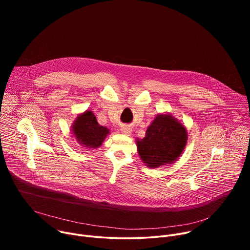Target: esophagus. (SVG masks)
Instances as JSON below:
<instances>
[{
    "mask_svg": "<svg viewBox=\"0 0 250 250\" xmlns=\"http://www.w3.org/2000/svg\"><path fill=\"white\" fill-rule=\"evenodd\" d=\"M121 131L124 134H125V135H130L131 132H132V128L130 126H128V125H124V126H122Z\"/></svg>",
    "mask_w": 250,
    "mask_h": 250,
    "instance_id": "34e87169",
    "label": "esophagus"
}]
</instances>
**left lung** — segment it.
I'll return each instance as SVG.
<instances>
[{
    "mask_svg": "<svg viewBox=\"0 0 250 250\" xmlns=\"http://www.w3.org/2000/svg\"><path fill=\"white\" fill-rule=\"evenodd\" d=\"M188 140L185 125L171 114H159L148 125L146 136L136 138L138 155L147 167L158 168L174 163Z\"/></svg>",
    "mask_w": 250,
    "mask_h": 250,
    "instance_id": "1",
    "label": "left lung"
}]
</instances>
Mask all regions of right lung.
<instances>
[{
  "mask_svg": "<svg viewBox=\"0 0 250 250\" xmlns=\"http://www.w3.org/2000/svg\"><path fill=\"white\" fill-rule=\"evenodd\" d=\"M71 130L78 144L87 149L100 147L105 137L110 134V129L100 125L94 113L88 110L76 117Z\"/></svg>",
  "mask_w": 250,
  "mask_h": 250,
  "instance_id": "add662e5",
  "label": "right lung"
}]
</instances>
